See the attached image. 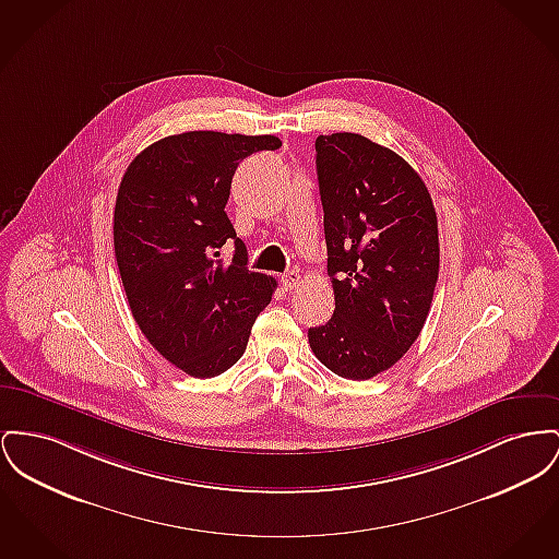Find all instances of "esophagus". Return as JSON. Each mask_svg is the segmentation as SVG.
I'll return each mask as SVG.
<instances>
[{"label":"esophagus","mask_w":559,"mask_h":559,"mask_svg":"<svg viewBox=\"0 0 559 559\" xmlns=\"http://www.w3.org/2000/svg\"><path fill=\"white\" fill-rule=\"evenodd\" d=\"M299 281H301V276H299L297 270H289V272H285V274L281 276V283H283V287H285L287 292L296 289L297 285H299Z\"/></svg>","instance_id":"obj_1"}]
</instances>
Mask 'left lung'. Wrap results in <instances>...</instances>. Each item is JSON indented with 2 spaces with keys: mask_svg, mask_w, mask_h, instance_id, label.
<instances>
[{
  "mask_svg": "<svg viewBox=\"0 0 559 559\" xmlns=\"http://www.w3.org/2000/svg\"><path fill=\"white\" fill-rule=\"evenodd\" d=\"M333 317L308 329L317 359L348 380L386 371L425 328L439 276L437 215L420 175L357 132L317 136Z\"/></svg>",
  "mask_w": 559,
  "mask_h": 559,
  "instance_id": "8db88e82",
  "label": "left lung"
}]
</instances>
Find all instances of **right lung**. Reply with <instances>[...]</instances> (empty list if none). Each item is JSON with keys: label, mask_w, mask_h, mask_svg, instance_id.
Returning <instances> with one entry per match:
<instances>
[{"label": "right lung", "mask_w": 559, "mask_h": 559, "mask_svg": "<svg viewBox=\"0 0 559 559\" xmlns=\"http://www.w3.org/2000/svg\"><path fill=\"white\" fill-rule=\"evenodd\" d=\"M274 134H170L132 160L118 188L114 247L132 317L181 371L213 378L247 348L276 281L247 267L226 204L240 160L278 150ZM235 240L226 266L218 249Z\"/></svg>", "instance_id": "add662e5"}]
</instances>
